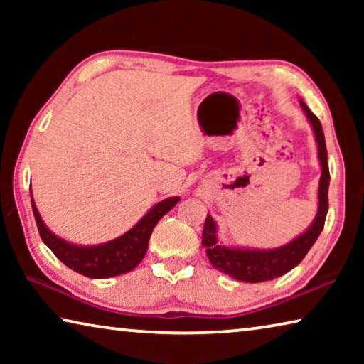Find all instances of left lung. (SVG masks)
I'll return each instance as SVG.
<instances>
[{
  "mask_svg": "<svg viewBox=\"0 0 364 364\" xmlns=\"http://www.w3.org/2000/svg\"><path fill=\"white\" fill-rule=\"evenodd\" d=\"M301 109L310 120L318 143V157L321 162V178H319L318 189V213L313 225L308 230L294 239L292 242L282 245L279 249L273 250H245V249H231L225 247L218 242L217 237V225L213 218L207 215L204 231H202V245L207 252L208 260L212 267L217 268L221 273L230 274L231 278L244 281V282H262L269 281L286 274L287 271L297 267L304 260L308 250L315 244L319 234L324 228V220L328 215V189H329V165H328V151H326V141L321 122L318 117L306 107L304 101H300Z\"/></svg>",
  "mask_w": 364,
  "mask_h": 364,
  "instance_id": "1",
  "label": "left lung"
}]
</instances>
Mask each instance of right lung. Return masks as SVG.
Returning <instances> with one entry per match:
<instances>
[{
    "instance_id": "add662e5",
    "label": "right lung",
    "mask_w": 364,
    "mask_h": 364,
    "mask_svg": "<svg viewBox=\"0 0 364 364\" xmlns=\"http://www.w3.org/2000/svg\"><path fill=\"white\" fill-rule=\"evenodd\" d=\"M180 197H168L159 204L154 205L130 231H127L123 236L100 245H73L65 242L64 239L58 237L48 230L43 223L38 210H36L35 202L32 199V208L35 215L36 226L41 236V241L45 242L54 255H56L65 267L77 271V273L88 276L93 279H104L128 273L138 267L143 260L149 237L152 234L154 226L164 217L165 213L173 208Z\"/></svg>"
}]
</instances>
